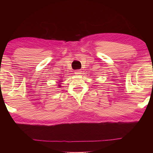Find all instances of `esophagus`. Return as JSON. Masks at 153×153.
<instances>
[{"label":"esophagus","instance_id":"1","mask_svg":"<svg viewBox=\"0 0 153 153\" xmlns=\"http://www.w3.org/2000/svg\"><path fill=\"white\" fill-rule=\"evenodd\" d=\"M75 72H76L75 74H76V75H79H79L82 74V71L81 70H79V69H78V70H76V71H75Z\"/></svg>","mask_w":153,"mask_h":153}]
</instances>
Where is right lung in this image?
Wrapping results in <instances>:
<instances>
[{
    "mask_svg": "<svg viewBox=\"0 0 153 153\" xmlns=\"http://www.w3.org/2000/svg\"><path fill=\"white\" fill-rule=\"evenodd\" d=\"M58 86H59V87H61V86H60V85H58Z\"/></svg>",
    "mask_w": 153,
    "mask_h": 153,
    "instance_id": "obj_1",
    "label": "right lung"
}]
</instances>
